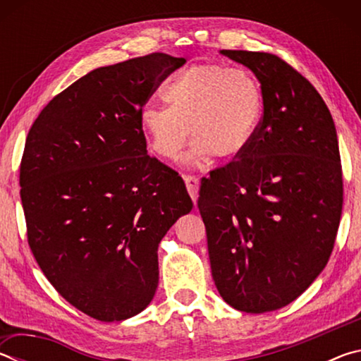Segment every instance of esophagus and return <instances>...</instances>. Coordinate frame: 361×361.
<instances>
[{"label":"esophagus","instance_id":"1","mask_svg":"<svg viewBox=\"0 0 361 361\" xmlns=\"http://www.w3.org/2000/svg\"><path fill=\"white\" fill-rule=\"evenodd\" d=\"M183 178H185L189 195H191V199L195 202V200H197V192H199V178L194 175H185Z\"/></svg>","mask_w":361,"mask_h":361}]
</instances>
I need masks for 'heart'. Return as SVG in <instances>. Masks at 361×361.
<instances>
[{
	"label": "heart",
	"mask_w": 361,
	"mask_h": 361,
	"mask_svg": "<svg viewBox=\"0 0 361 361\" xmlns=\"http://www.w3.org/2000/svg\"><path fill=\"white\" fill-rule=\"evenodd\" d=\"M169 106L148 103L140 122L149 148L175 161L191 135L188 162L212 156L228 161L245 151L264 111L262 89L252 73L221 63H195L180 70L164 89Z\"/></svg>",
	"instance_id": "heart-1"
}]
</instances>
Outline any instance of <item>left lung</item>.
I'll use <instances>...</instances> for the list:
<instances>
[{
	"mask_svg": "<svg viewBox=\"0 0 361 361\" xmlns=\"http://www.w3.org/2000/svg\"><path fill=\"white\" fill-rule=\"evenodd\" d=\"M258 78L264 111L248 148L200 181L212 276L248 314L295 301L333 252L342 169L331 113L315 87L267 52L221 51Z\"/></svg>",
	"mask_w": 361,
	"mask_h": 361,
	"instance_id": "8db88e82",
	"label": "left lung"
}]
</instances>
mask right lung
<instances>
[{
  "mask_svg": "<svg viewBox=\"0 0 361 361\" xmlns=\"http://www.w3.org/2000/svg\"><path fill=\"white\" fill-rule=\"evenodd\" d=\"M185 59L102 66L54 97L28 132L20 199L28 245L66 301L100 322L148 307L157 247L192 209L181 176L146 151L140 114Z\"/></svg>",
  "mask_w": 361,
  "mask_h": 361,
  "instance_id": "right-lung-1",
  "label": "right lung"
}]
</instances>
